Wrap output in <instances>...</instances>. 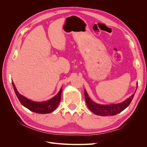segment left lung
<instances>
[{"instance_id": "obj_1", "label": "left lung", "mask_w": 147, "mask_h": 147, "mask_svg": "<svg viewBox=\"0 0 147 147\" xmlns=\"http://www.w3.org/2000/svg\"><path fill=\"white\" fill-rule=\"evenodd\" d=\"M136 92V91H135ZM84 99L86 100V103L88 109L92 112L99 116H113L121 112L126 107L129 105L131 102L134 96L133 94L127 99L126 100L121 102V103L117 104H111V105H100L96 104L93 102L90 97H89L86 90H84Z\"/></svg>"}]
</instances>
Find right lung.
Instances as JSON below:
<instances>
[{
    "mask_svg": "<svg viewBox=\"0 0 147 147\" xmlns=\"http://www.w3.org/2000/svg\"><path fill=\"white\" fill-rule=\"evenodd\" d=\"M12 84L13 88H14L15 94L18 97V99H19L20 102H21V104L24 107H25L26 108H27L33 112L40 114L50 113L53 112L57 108V107L58 105L61 100V92L62 91H63L62 88L61 89L59 92L51 99L45 102H38L30 100L28 98H26L24 96L21 95L18 91H17L15 84L13 83V82H12Z\"/></svg>",
    "mask_w": 147,
    "mask_h": 147,
    "instance_id": "1",
    "label": "right lung"
}]
</instances>
